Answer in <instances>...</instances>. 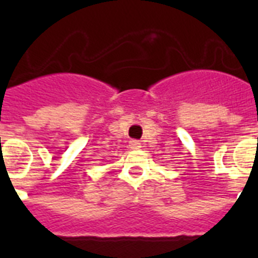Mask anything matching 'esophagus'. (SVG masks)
<instances>
[{
	"mask_svg": "<svg viewBox=\"0 0 258 258\" xmlns=\"http://www.w3.org/2000/svg\"><path fill=\"white\" fill-rule=\"evenodd\" d=\"M129 146H131L132 150H137V149H140V147H141V142H140V141H137V140H132L131 142H129Z\"/></svg>",
	"mask_w": 258,
	"mask_h": 258,
	"instance_id": "1",
	"label": "esophagus"
}]
</instances>
